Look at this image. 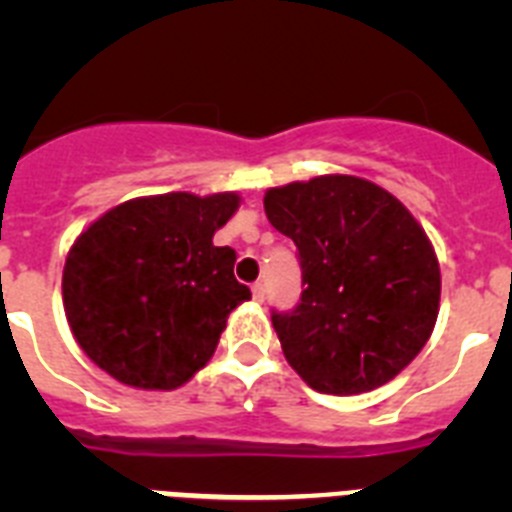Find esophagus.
<instances>
[{
    "instance_id": "obj_1",
    "label": "esophagus",
    "mask_w": 512,
    "mask_h": 512,
    "mask_svg": "<svg viewBox=\"0 0 512 512\" xmlns=\"http://www.w3.org/2000/svg\"><path fill=\"white\" fill-rule=\"evenodd\" d=\"M251 292H253V300H256V302H264V297H266L264 282H256V284H253Z\"/></svg>"
}]
</instances>
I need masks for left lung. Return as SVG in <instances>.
I'll use <instances>...</instances> for the list:
<instances>
[{"label": "left lung", "instance_id": "1", "mask_svg": "<svg viewBox=\"0 0 512 512\" xmlns=\"http://www.w3.org/2000/svg\"><path fill=\"white\" fill-rule=\"evenodd\" d=\"M269 223L292 238L300 302L271 310L289 366L325 395H359L405 369L431 338L441 271L397 197L359 176L269 189Z\"/></svg>", "mask_w": 512, "mask_h": 512}]
</instances>
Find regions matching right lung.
<instances>
[{
	"mask_svg": "<svg viewBox=\"0 0 512 512\" xmlns=\"http://www.w3.org/2000/svg\"><path fill=\"white\" fill-rule=\"evenodd\" d=\"M235 210L230 192L140 197L76 238L63 310L99 369L140 390H174L210 361L230 312L251 300L233 248L212 243Z\"/></svg>",
	"mask_w": 512,
	"mask_h": 512,
	"instance_id": "add662e5",
	"label": "right lung"
}]
</instances>
